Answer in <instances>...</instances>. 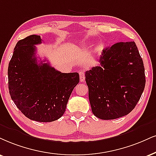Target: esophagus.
<instances>
[{
	"label": "esophagus",
	"instance_id": "esophagus-1",
	"mask_svg": "<svg viewBox=\"0 0 156 156\" xmlns=\"http://www.w3.org/2000/svg\"><path fill=\"white\" fill-rule=\"evenodd\" d=\"M84 79H85V76H84V71H80V82H84Z\"/></svg>",
	"mask_w": 156,
	"mask_h": 156
}]
</instances>
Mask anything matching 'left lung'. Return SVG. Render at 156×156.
Listing matches in <instances>:
<instances>
[{
	"instance_id": "8db88e82",
	"label": "left lung",
	"mask_w": 156,
	"mask_h": 156,
	"mask_svg": "<svg viewBox=\"0 0 156 156\" xmlns=\"http://www.w3.org/2000/svg\"><path fill=\"white\" fill-rule=\"evenodd\" d=\"M101 66L85 72L93 114L103 120L127 115L141 98L145 85V68L134 42H120L106 48Z\"/></svg>"
}]
</instances>
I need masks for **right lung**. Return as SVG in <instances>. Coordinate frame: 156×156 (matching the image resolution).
I'll return each instance as SVG.
<instances>
[{
  "label": "right lung",
  "mask_w": 156,
  "mask_h": 156,
  "mask_svg": "<svg viewBox=\"0 0 156 156\" xmlns=\"http://www.w3.org/2000/svg\"><path fill=\"white\" fill-rule=\"evenodd\" d=\"M40 35L32 34L15 46L8 68L11 98L25 116L40 122H51L66 111L72 90L80 82L77 72L61 73L43 63H37L35 45Z\"/></svg>",
  "instance_id": "add662e5"
}]
</instances>
